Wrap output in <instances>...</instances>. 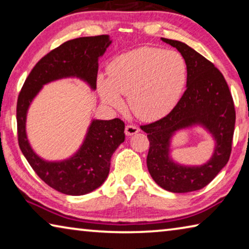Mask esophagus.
Returning <instances> with one entry per match:
<instances>
[{"label":"esophagus","instance_id":"1","mask_svg":"<svg viewBox=\"0 0 249 249\" xmlns=\"http://www.w3.org/2000/svg\"><path fill=\"white\" fill-rule=\"evenodd\" d=\"M138 132H140V128L135 125H127L125 127V134L127 135V136H133V135L137 134Z\"/></svg>","mask_w":249,"mask_h":249}]
</instances>
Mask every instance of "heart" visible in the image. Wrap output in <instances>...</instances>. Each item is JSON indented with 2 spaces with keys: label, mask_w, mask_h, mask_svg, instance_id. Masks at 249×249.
<instances>
[{
  "label": "heart",
  "mask_w": 249,
  "mask_h": 249,
  "mask_svg": "<svg viewBox=\"0 0 249 249\" xmlns=\"http://www.w3.org/2000/svg\"><path fill=\"white\" fill-rule=\"evenodd\" d=\"M108 79H99L104 103L120 107L127 94L128 107L138 119L151 121L174 108L188 81V65L175 50L141 47L116 57L107 68Z\"/></svg>",
  "instance_id": "heart-1"
}]
</instances>
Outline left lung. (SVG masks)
<instances>
[{
  "instance_id": "1",
  "label": "left lung",
  "mask_w": 249,
  "mask_h": 249,
  "mask_svg": "<svg viewBox=\"0 0 249 249\" xmlns=\"http://www.w3.org/2000/svg\"><path fill=\"white\" fill-rule=\"evenodd\" d=\"M161 40L175 47L187 61V90L167 116L141 126L150 142L147 168L155 182L167 191H196L215 178L230 159L236 117L233 98L224 77L212 62L184 43ZM195 127L211 135L213 153L202 165H184L172 157V141L178 132Z\"/></svg>"
}]
</instances>
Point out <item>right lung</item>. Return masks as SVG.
Here are the masks:
<instances>
[{
  "label": "right lung",
  "instance_id": "right-lung-1",
  "mask_svg": "<svg viewBox=\"0 0 249 249\" xmlns=\"http://www.w3.org/2000/svg\"><path fill=\"white\" fill-rule=\"evenodd\" d=\"M111 44L108 35L66 41L37 62L18 95L16 119L19 148L37 176L64 195L83 196L104 183L112 156L125 141L124 122L92 119L83 142L72 155L61 160H47L40 157L29 142L26 132L28 109L44 86L58 80L79 79L95 91L99 59Z\"/></svg>",
  "mask_w": 249,
  "mask_h": 249
}]
</instances>
